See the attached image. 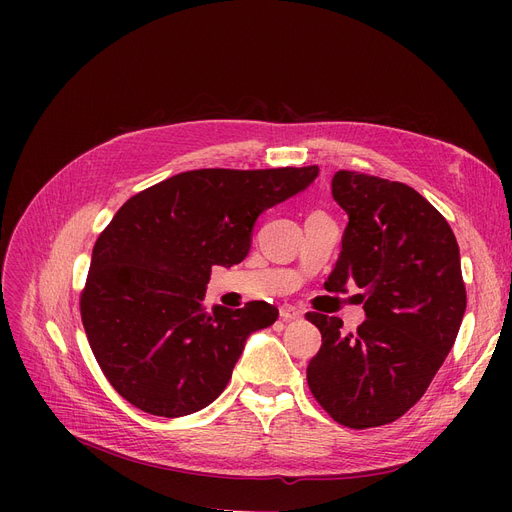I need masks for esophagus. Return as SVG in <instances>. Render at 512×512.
<instances>
[{
  "instance_id": "34e87169",
  "label": "esophagus",
  "mask_w": 512,
  "mask_h": 512,
  "mask_svg": "<svg viewBox=\"0 0 512 512\" xmlns=\"http://www.w3.org/2000/svg\"><path fill=\"white\" fill-rule=\"evenodd\" d=\"M280 317L284 321H294V319H301L303 317V309L294 307V305H282L280 307Z\"/></svg>"
}]
</instances>
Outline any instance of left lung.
<instances>
[{
	"label": "left lung",
	"instance_id": "obj_1",
	"mask_svg": "<svg viewBox=\"0 0 512 512\" xmlns=\"http://www.w3.org/2000/svg\"><path fill=\"white\" fill-rule=\"evenodd\" d=\"M332 195L348 226L324 286H359L367 319L344 334L340 317L305 315L321 332L307 384L334 421L367 429L396 421L425 394L459 334L467 292L454 232L415 188L340 170Z\"/></svg>",
	"mask_w": 512,
	"mask_h": 512
}]
</instances>
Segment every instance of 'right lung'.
I'll list each match as a JSON object with an SVG mask.
<instances>
[{"label":"right lung","instance_id":"right-lung-1","mask_svg":"<svg viewBox=\"0 0 512 512\" xmlns=\"http://www.w3.org/2000/svg\"><path fill=\"white\" fill-rule=\"evenodd\" d=\"M317 166L207 168L130 197L99 234L80 292L91 351L114 390L157 417L201 411L222 394L247 338L278 309L203 305L213 265L251 249L259 213L301 193Z\"/></svg>","mask_w":512,"mask_h":512}]
</instances>
